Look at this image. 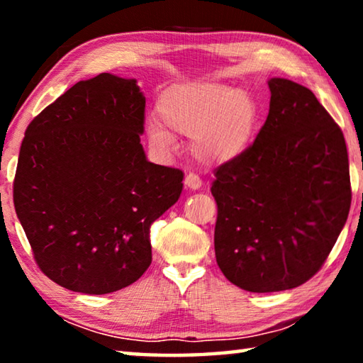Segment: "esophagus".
<instances>
[{
  "instance_id": "1",
  "label": "esophagus",
  "mask_w": 363,
  "mask_h": 363,
  "mask_svg": "<svg viewBox=\"0 0 363 363\" xmlns=\"http://www.w3.org/2000/svg\"><path fill=\"white\" fill-rule=\"evenodd\" d=\"M184 184H186V187L196 190L201 187V179L196 174L189 173V174H186V177H184Z\"/></svg>"
}]
</instances>
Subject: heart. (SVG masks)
Listing matches in <instances>:
<instances>
[{
    "instance_id": "1",
    "label": "heart",
    "mask_w": 363,
    "mask_h": 363,
    "mask_svg": "<svg viewBox=\"0 0 363 363\" xmlns=\"http://www.w3.org/2000/svg\"><path fill=\"white\" fill-rule=\"evenodd\" d=\"M157 110L171 131L192 139L190 150L205 164H223L240 157L257 123L253 97L218 82L173 86L160 97ZM149 138L160 149L173 144V136L157 123L149 125Z\"/></svg>"
}]
</instances>
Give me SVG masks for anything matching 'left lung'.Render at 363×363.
<instances>
[{
    "label": "left lung",
    "instance_id": "obj_1",
    "mask_svg": "<svg viewBox=\"0 0 363 363\" xmlns=\"http://www.w3.org/2000/svg\"><path fill=\"white\" fill-rule=\"evenodd\" d=\"M267 120L214 171V251L230 284L291 290L320 270L346 224L351 177L341 128L311 89L270 78Z\"/></svg>",
    "mask_w": 363,
    "mask_h": 363
}]
</instances>
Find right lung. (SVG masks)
I'll list each match as a JSON object with an SVG mask.
<instances>
[{
  "label": "right lung",
  "instance_id": "right-lung-1",
  "mask_svg": "<svg viewBox=\"0 0 363 363\" xmlns=\"http://www.w3.org/2000/svg\"><path fill=\"white\" fill-rule=\"evenodd\" d=\"M144 113L136 79L101 73L27 128L16 213L43 274L67 290L118 291L150 266V225L179 199L184 173L147 160Z\"/></svg>",
  "mask_w": 363,
  "mask_h": 363
}]
</instances>
